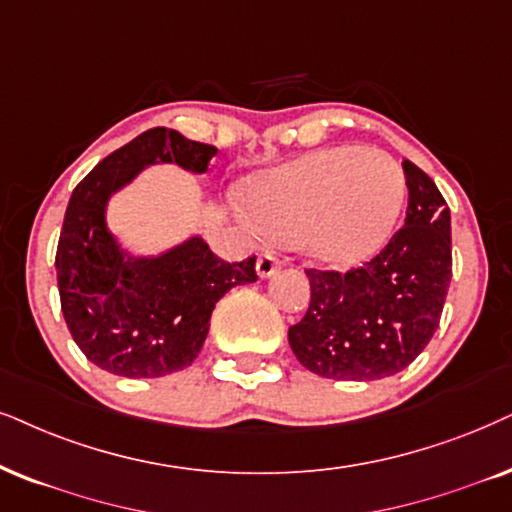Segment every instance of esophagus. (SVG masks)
I'll list each match as a JSON object with an SVG mask.
<instances>
[{
  "label": "esophagus",
  "instance_id": "obj_1",
  "mask_svg": "<svg viewBox=\"0 0 512 512\" xmlns=\"http://www.w3.org/2000/svg\"><path fill=\"white\" fill-rule=\"evenodd\" d=\"M278 269H281V262H278L271 252H262V255L257 257V274H260V278L274 276Z\"/></svg>",
  "mask_w": 512,
  "mask_h": 512
}]
</instances>
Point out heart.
I'll use <instances>...</instances> for the list:
<instances>
[{"mask_svg": "<svg viewBox=\"0 0 512 512\" xmlns=\"http://www.w3.org/2000/svg\"><path fill=\"white\" fill-rule=\"evenodd\" d=\"M404 186L392 155L333 146L257 174L245 186V205L269 238L300 243L314 262L347 269L390 241Z\"/></svg>", "mask_w": 512, "mask_h": 512, "instance_id": "1", "label": "heart"}]
</instances>
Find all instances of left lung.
<instances>
[{
    "label": "left lung",
    "instance_id": "1",
    "mask_svg": "<svg viewBox=\"0 0 512 512\" xmlns=\"http://www.w3.org/2000/svg\"><path fill=\"white\" fill-rule=\"evenodd\" d=\"M404 226L364 267L307 269L312 300L288 328L297 361L321 378L380 380L404 371L435 335L451 281V215L428 174L404 160Z\"/></svg>",
    "mask_w": 512,
    "mask_h": 512
}]
</instances>
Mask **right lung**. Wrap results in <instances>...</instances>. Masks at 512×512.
Wrapping results in <instances>:
<instances>
[{
	"mask_svg": "<svg viewBox=\"0 0 512 512\" xmlns=\"http://www.w3.org/2000/svg\"><path fill=\"white\" fill-rule=\"evenodd\" d=\"M215 155V146L153 127L75 186L56 250L58 293L75 345L103 371L122 378L184 371L208 338L219 297L257 281L255 255L229 264L200 236L160 255L134 257L108 231V200L141 170L174 163L203 174Z\"/></svg>",
	"mask_w": 512,
	"mask_h": 512,
	"instance_id": "obj_1",
	"label": "right lung"
}]
</instances>
